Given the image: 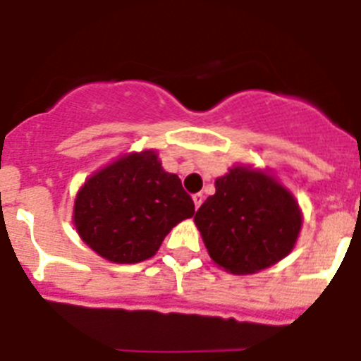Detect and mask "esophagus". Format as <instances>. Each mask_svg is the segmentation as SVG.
I'll list each match as a JSON object with an SVG mask.
<instances>
[{
    "label": "esophagus",
    "instance_id": "34e87169",
    "mask_svg": "<svg viewBox=\"0 0 361 361\" xmlns=\"http://www.w3.org/2000/svg\"><path fill=\"white\" fill-rule=\"evenodd\" d=\"M192 202H194V207H196V209H198V207L202 205V203H203V194H202V192L194 194V196H192Z\"/></svg>",
    "mask_w": 361,
    "mask_h": 361
}]
</instances>
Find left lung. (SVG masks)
<instances>
[{"label": "left lung", "instance_id": "1", "mask_svg": "<svg viewBox=\"0 0 361 361\" xmlns=\"http://www.w3.org/2000/svg\"><path fill=\"white\" fill-rule=\"evenodd\" d=\"M214 185L216 192L194 214V224L218 267L231 274H255L294 249L302 209L274 174L234 165Z\"/></svg>", "mask_w": 361, "mask_h": 361}]
</instances>
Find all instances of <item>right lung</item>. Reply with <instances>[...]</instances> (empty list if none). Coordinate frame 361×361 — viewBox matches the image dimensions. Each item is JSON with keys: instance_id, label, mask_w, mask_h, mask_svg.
<instances>
[{"instance_id": "right-lung-1", "label": "right lung", "mask_w": 361, "mask_h": 361, "mask_svg": "<svg viewBox=\"0 0 361 361\" xmlns=\"http://www.w3.org/2000/svg\"><path fill=\"white\" fill-rule=\"evenodd\" d=\"M194 202L152 149L127 152L90 174L74 200L72 224L87 245L112 263L158 252L172 227L192 218Z\"/></svg>"}]
</instances>
